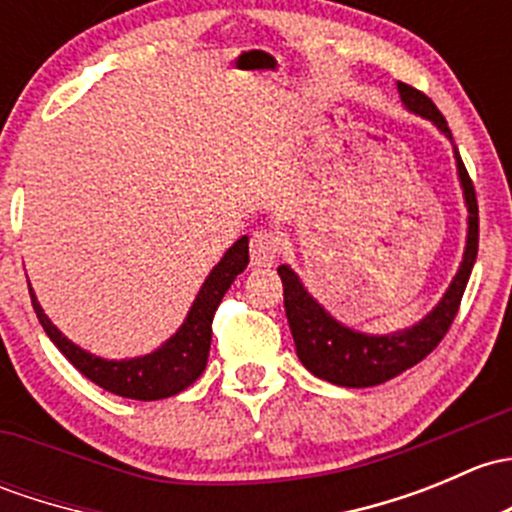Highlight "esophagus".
<instances>
[{
  "label": "esophagus",
  "instance_id": "obj_1",
  "mask_svg": "<svg viewBox=\"0 0 512 512\" xmlns=\"http://www.w3.org/2000/svg\"><path fill=\"white\" fill-rule=\"evenodd\" d=\"M282 252V240L272 230L260 228L250 238V260L255 267H272Z\"/></svg>",
  "mask_w": 512,
  "mask_h": 512
}]
</instances>
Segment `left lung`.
I'll use <instances>...</instances> for the list:
<instances>
[{
	"label": "left lung",
	"mask_w": 512,
	"mask_h": 512,
	"mask_svg": "<svg viewBox=\"0 0 512 512\" xmlns=\"http://www.w3.org/2000/svg\"><path fill=\"white\" fill-rule=\"evenodd\" d=\"M397 93H400V100L407 112L432 122L454 144V137H451V129L446 125L444 115H441L437 105L427 95L405 83H397ZM454 161L461 193H464L466 213H469L466 215L464 255H461L459 270H456L446 292L441 294L434 309L427 311L417 324L392 333L358 331V328L341 324L336 316L328 314L326 306L319 304V299L304 287V282H301V277L292 267H277L284 284V311H287L297 355L301 365L309 373H314L316 378L341 387H373L387 383V380L397 378L407 368L417 365L422 358H427L439 346L444 333L449 331L478 255L476 191H473V184L469 174H466V166L461 161L456 144Z\"/></svg>",
	"instance_id": "8db88e82"
}]
</instances>
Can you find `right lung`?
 I'll return each mask as SVG.
<instances>
[{"instance_id": "1", "label": "right lung", "mask_w": 512, "mask_h": 512, "mask_svg": "<svg viewBox=\"0 0 512 512\" xmlns=\"http://www.w3.org/2000/svg\"><path fill=\"white\" fill-rule=\"evenodd\" d=\"M247 242L250 238L242 235L238 242H233V247L225 250V255L220 257L218 265L213 267L206 282L198 289L184 324L176 328L174 336L166 338L159 348H154L147 355L115 360L100 358V355L80 348L71 338L63 336L61 328L48 319L29 282L31 304H34L36 316H39L43 331L48 333L53 346L66 355L85 378L93 380L102 390L127 397V400H164V397L186 390L206 370L208 351H211L213 314L230 284L235 282L238 274L245 272L247 262H250Z\"/></svg>"}]
</instances>
